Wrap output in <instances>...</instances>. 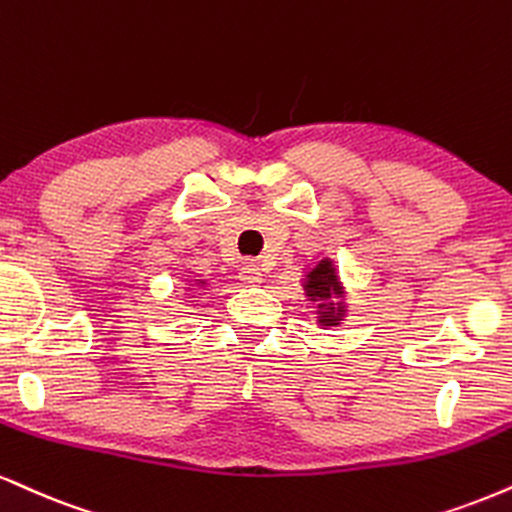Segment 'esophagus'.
<instances>
[{
  "instance_id": "1",
  "label": "esophagus",
  "mask_w": 512,
  "mask_h": 512,
  "mask_svg": "<svg viewBox=\"0 0 512 512\" xmlns=\"http://www.w3.org/2000/svg\"><path fill=\"white\" fill-rule=\"evenodd\" d=\"M240 281L248 283V286H257V283L262 281V269H260V264H257L255 260L243 262V267H240Z\"/></svg>"
}]
</instances>
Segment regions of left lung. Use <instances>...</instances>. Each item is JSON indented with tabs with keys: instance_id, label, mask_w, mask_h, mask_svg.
<instances>
[{
	"instance_id": "8db88e82",
	"label": "left lung",
	"mask_w": 512,
	"mask_h": 512,
	"mask_svg": "<svg viewBox=\"0 0 512 512\" xmlns=\"http://www.w3.org/2000/svg\"><path fill=\"white\" fill-rule=\"evenodd\" d=\"M305 288H307V295H310L312 300H319V303L326 298H331V295H338V279H336V272H334V267H331L329 260H322L310 274H307ZM341 312H343V307H334V303L319 305V322H322L324 326L338 324Z\"/></svg>"
}]
</instances>
